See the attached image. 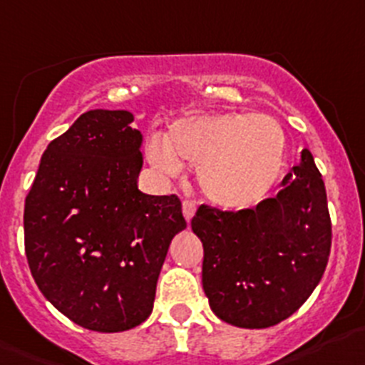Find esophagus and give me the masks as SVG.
I'll return each mask as SVG.
<instances>
[{
  "label": "esophagus",
  "mask_w": 365,
  "mask_h": 365,
  "mask_svg": "<svg viewBox=\"0 0 365 365\" xmlns=\"http://www.w3.org/2000/svg\"><path fill=\"white\" fill-rule=\"evenodd\" d=\"M182 213H185V217H186V220H192L193 219V215H195V202H193V200H182Z\"/></svg>",
  "instance_id": "obj_1"
}]
</instances>
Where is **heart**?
<instances>
[{
    "mask_svg": "<svg viewBox=\"0 0 365 365\" xmlns=\"http://www.w3.org/2000/svg\"><path fill=\"white\" fill-rule=\"evenodd\" d=\"M150 165L165 177L182 165L199 166L200 192L224 210H244L266 199L286 165V133L269 115L208 113L170 128L168 139L150 137Z\"/></svg>",
    "mask_w": 365,
    "mask_h": 365,
    "instance_id": "b5f03b06",
    "label": "heart"
}]
</instances>
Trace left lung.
<instances>
[{
  "mask_svg": "<svg viewBox=\"0 0 365 365\" xmlns=\"http://www.w3.org/2000/svg\"><path fill=\"white\" fill-rule=\"evenodd\" d=\"M192 230L205 248L202 287L220 320L262 329L292 317L331 252L326 186L312 152L302 150L273 197L239 212L199 206Z\"/></svg>",
  "mask_w": 365,
  "mask_h": 365,
  "instance_id": "1",
  "label": "left lung"
}]
</instances>
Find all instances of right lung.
<instances>
[{"instance_id": "1", "label": "right lung", "mask_w": 365, "mask_h": 365, "mask_svg": "<svg viewBox=\"0 0 365 365\" xmlns=\"http://www.w3.org/2000/svg\"><path fill=\"white\" fill-rule=\"evenodd\" d=\"M126 110H90L46 146L25 199V253L39 292L72 322L126 331L152 313L177 195L137 188L143 135Z\"/></svg>"}]
</instances>
